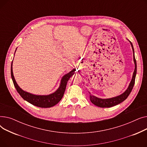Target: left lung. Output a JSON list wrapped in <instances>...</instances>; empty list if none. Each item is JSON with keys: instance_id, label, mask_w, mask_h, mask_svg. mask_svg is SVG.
<instances>
[{"instance_id": "8db88e82", "label": "left lung", "mask_w": 147, "mask_h": 147, "mask_svg": "<svg viewBox=\"0 0 147 147\" xmlns=\"http://www.w3.org/2000/svg\"><path fill=\"white\" fill-rule=\"evenodd\" d=\"M130 42V41H129ZM131 46H132V48L133 49V53H134V63H135V70L132 76V80H131L129 87L126 89V90L121 95L115 96L114 98H109V99H101V98H98L94 95H92L90 93V100L92 102V103H93L94 105L99 107H101V108H109V107H111L114 105H116L123 101H124L128 97L129 94H130L131 91H132L134 84H135V78H136V61L135 59V52H134V49L133 47V45L130 42Z\"/></svg>"}]
</instances>
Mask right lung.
Returning a JSON list of instances; mask_svg holds the SVG:
<instances>
[{
	"mask_svg": "<svg viewBox=\"0 0 147 147\" xmlns=\"http://www.w3.org/2000/svg\"><path fill=\"white\" fill-rule=\"evenodd\" d=\"M75 70L76 69H73L72 71L64 75L61 79L59 88L54 93L48 95H36L30 94L28 92H27L21 89L17 84L14 78L12 71V62L11 64V73L14 86L16 88L18 93L23 99L29 103L36 107L41 108H50L55 105L61 101L65 90L67 82L68 81L69 78L75 73Z\"/></svg>",
	"mask_w": 147,
	"mask_h": 147,
	"instance_id": "obj_1",
	"label": "right lung"
}]
</instances>
